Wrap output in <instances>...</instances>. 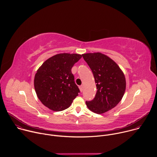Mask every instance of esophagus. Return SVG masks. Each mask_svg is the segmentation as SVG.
<instances>
[{
    "label": "esophagus",
    "mask_w": 157,
    "mask_h": 157,
    "mask_svg": "<svg viewBox=\"0 0 157 157\" xmlns=\"http://www.w3.org/2000/svg\"><path fill=\"white\" fill-rule=\"evenodd\" d=\"M79 89H80L81 92H82V91H83V85H81V86H79Z\"/></svg>",
    "instance_id": "1"
}]
</instances>
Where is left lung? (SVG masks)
I'll use <instances>...</instances> for the list:
<instances>
[{
	"mask_svg": "<svg viewBox=\"0 0 157 157\" xmlns=\"http://www.w3.org/2000/svg\"><path fill=\"white\" fill-rule=\"evenodd\" d=\"M82 56L93 73L98 89L94 98L86 104L94 113L103 114L121 101L126 87L124 75L119 66L105 55L94 53Z\"/></svg>",
	"mask_w": 157,
	"mask_h": 157,
	"instance_id": "left-lung-1",
	"label": "left lung"
}]
</instances>
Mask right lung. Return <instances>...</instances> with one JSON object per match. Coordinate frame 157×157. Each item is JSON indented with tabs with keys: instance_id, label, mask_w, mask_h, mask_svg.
<instances>
[{
	"instance_id": "right-lung-1",
	"label": "right lung",
	"mask_w": 157,
	"mask_h": 157,
	"mask_svg": "<svg viewBox=\"0 0 157 157\" xmlns=\"http://www.w3.org/2000/svg\"><path fill=\"white\" fill-rule=\"evenodd\" d=\"M81 57L78 54H58L40 67L35 76L34 87L44 105L54 111H61L71 105L80 93L71 68Z\"/></svg>"
}]
</instances>
